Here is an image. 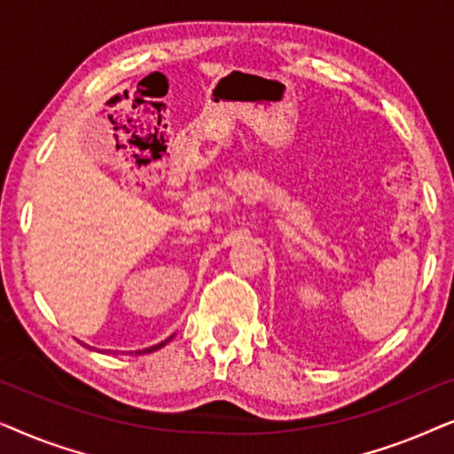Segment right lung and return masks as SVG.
Here are the masks:
<instances>
[{
	"mask_svg": "<svg viewBox=\"0 0 454 454\" xmlns=\"http://www.w3.org/2000/svg\"><path fill=\"white\" fill-rule=\"evenodd\" d=\"M173 337H169V339H165L163 340V343H159V345H153V347H148V349H142V351H136V353H153V351H157V349H160V347H163V345H167V343H169V340H171Z\"/></svg>",
	"mask_w": 454,
	"mask_h": 454,
	"instance_id": "obj_1",
	"label": "right lung"
}]
</instances>
